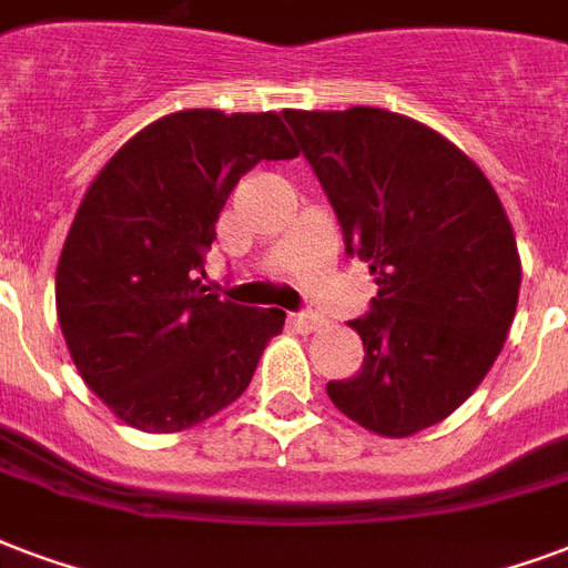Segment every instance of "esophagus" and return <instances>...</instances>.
<instances>
[{"label": "esophagus", "mask_w": 568, "mask_h": 568, "mask_svg": "<svg viewBox=\"0 0 568 568\" xmlns=\"http://www.w3.org/2000/svg\"><path fill=\"white\" fill-rule=\"evenodd\" d=\"M290 326L300 332H314L323 326V317H317V314H308V311H302V314H290Z\"/></svg>", "instance_id": "esophagus-1"}]
</instances>
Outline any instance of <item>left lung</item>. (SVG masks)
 Segmentation results:
<instances>
[{
	"instance_id": "8db88e82",
	"label": "left lung",
	"mask_w": 568,
	"mask_h": 568,
	"mask_svg": "<svg viewBox=\"0 0 568 568\" xmlns=\"http://www.w3.org/2000/svg\"><path fill=\"white\" fill-rule=\"evenodd\" d=\"M284 119L347 254L377 281L368 314L349 320L362 368L326 392L374 434H419L470 398L506 344L521 287L506 209L470 158L416 119L381 106Z\"/></svg>"
}]
</instances>
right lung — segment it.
<instances>
[{
    "instance_id": "1",
    "label": "right lung",
    "mask_w": 568,
    "mask_h": 568,
    "mask_svg": "<svg viewBox=\"0 0 568 568\" xmlns=\"http://www.w3.org/2000/svg\"><path fill=\"white\" fill-rule=\"evenodd\" d=\"M296 155L272 110H179L92 179L59 257L57 314L80 377L125 425L185 430L248 389L287 314L221 302L200 275L239 176Z\"/></svg>"
}]
</instances>
